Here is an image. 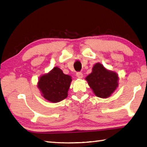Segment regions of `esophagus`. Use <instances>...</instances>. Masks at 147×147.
<instances>
[{"instance_id": "34e87169", "label": "esophagus", "mask_w": 147, "mask_h": 147, "mask_svg": "<svg viewBox=\"0 0 147 147\" xmlns=\"http://www.w3.org/2000/svg\"><path fill=\"white\" fill-rule=\"evenodd\" d=\"M76 76L77 77L79 78V79H81V78H83V73H82L81 72H78L76 73Z\"/></svg>"}]
</instances>
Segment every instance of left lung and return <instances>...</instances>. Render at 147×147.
I'll use <instances>...</instances> for the list:
<instances>
[{"instance_id": "obj_1", "label": "left lung", "mask_w": 147, "mask_h": 147, "mask_svg": "<svg viewBox=\"0 0 147 147\" xmlns=\"http://www.w3.org/2000/svg\"><path fill=\"white\" fill-rule=\"evenodd\" d=\"M85 79L94 94L99 98H109L118 86V74L107 69L99 63L94 64L91 73Z\"/></svg>"}]
</instances>
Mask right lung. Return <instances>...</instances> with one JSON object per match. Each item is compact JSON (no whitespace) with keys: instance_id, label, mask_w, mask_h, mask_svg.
I'll use <instances>...</instances> for the list:
<instances>
[{"instance_id":"add662e5","label":"right lung","mask_w":147,"mask_h":147,"mask_svg":"<svg viewBox=\"0 0 147 147\" xmlns=\"http://www.w3.org/2000/svg\"><path fill=\"white\" fill-rule=\"evenodd\" d=\"M71 81V76L64 74L58 67H54L39 78L37 87L46 100L57 103L67 98Z\"/></svg>"}]
</instances>
